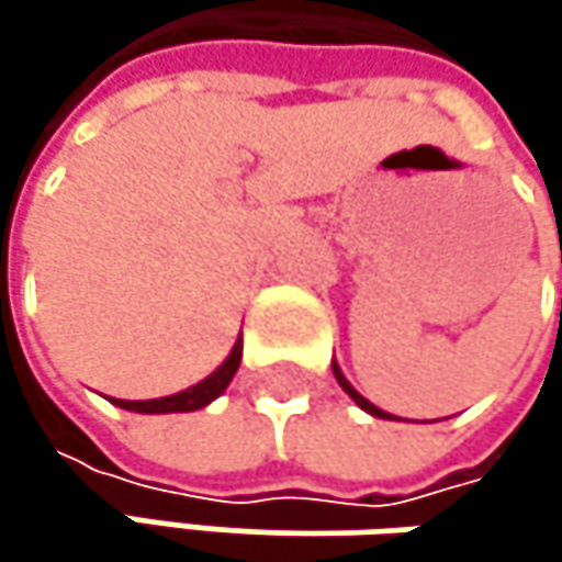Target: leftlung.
I'll list each match as a JSON object with an SVG mask.
<instances>
[{"mask_svg": "<svg viewBox=\"0 0 562 562\" xmlns=\"http://www.w3.org/2000/svg\"><path fill=\"white\" fill-rule=\"evenodd\" d=\"M331 371H335V381H338V384H341V391L348 393V396H351V400H355V403H358V406H361V409H368V413H371V416H381V419H393L391 413H384V409H378V406H374V403H371V400H364V396H361V393L355 391V387H351V384H348V381H345V374H341V371H338V364H331Z\"/></svg>", "mask_w": 562, "mask_h": 562, "instance_id": "obj_1", "label": "left lung"}]
</instances>
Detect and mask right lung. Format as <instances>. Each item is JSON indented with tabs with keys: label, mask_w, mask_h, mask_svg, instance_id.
Masks as SVG:
<instances>
[{
	"label": "right lung",
	"mask_w": 562,
	"mask_h": 562,
	"mask_svg": "<svg viewBox=\"0 0 562 562\" xmlns=\"http://www.w3.org/2000/svg\"><path fill=\"white\" fill-rule=\"evenodd\" d=\"M240 355H244V341L237 338L227 361L211 378H204L201 384H194V387L181 393H171V396H159V400H113V403L123 406V409H133V413H191V409H201V406H207L211 400H217L221 393L227 391V384L234 381V374L240 368Z\"/></svg>",
	"instance_id": "right-lung-1"
}]
</instances>
